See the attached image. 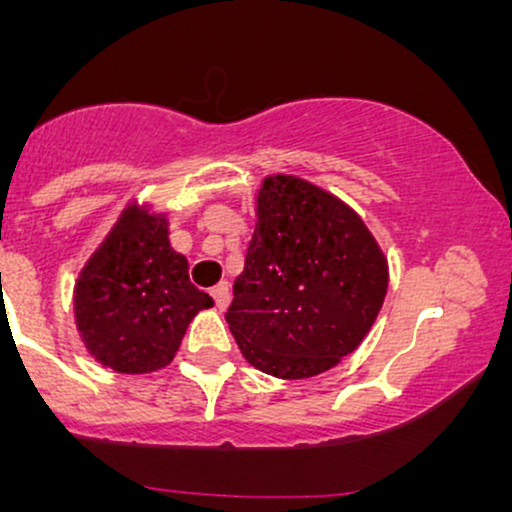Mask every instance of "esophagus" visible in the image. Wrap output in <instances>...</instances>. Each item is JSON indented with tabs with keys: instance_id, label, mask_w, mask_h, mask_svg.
Returning <instances> with one entry per match:
<instances>
[{
	"instance_id": "esophagus-1",
	"label": "esophagus",
	"mask_w": 512,
	"mask_h": 512,
	"mask_svg": "<svg viewBox=\"0 0 512 512\" xmlns=\"http://www.w3.org/2000/svg\"><path fill=\"white\" fill-rule=\"evenodd\" d=\"M211 298L216 301V308L226 310L228 303H231V286H228V281H221V284H216L214 289H211Z\"/></svg>"
}]
</instances>
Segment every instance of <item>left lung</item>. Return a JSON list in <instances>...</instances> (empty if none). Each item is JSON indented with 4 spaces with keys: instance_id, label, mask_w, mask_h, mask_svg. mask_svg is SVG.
<instances>
[{
    "instance_id": "8db88e82",
    "label": "left lung",
    "mask_w": 512,
    "mask_h": 512,
    "mask_svg": "<svg viewBox=\"0 0 512 512\" xmlns=\"http://www.w3.org/2000/svg\"><path fill=\"white\" fill-rule=\"evenodd\" d=\"M387 293V260L349 204L269 175L226 322L262 373L303 380L358 349Z\"/></svg>"
}]
</instances>
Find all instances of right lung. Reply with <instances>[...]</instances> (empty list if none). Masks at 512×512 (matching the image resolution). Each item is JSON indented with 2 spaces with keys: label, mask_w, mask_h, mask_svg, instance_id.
<instances>
[{
  "label": "right lung",
  "mask_w": 512,
  "mask_h": 512,
  "mask_svg": "<svg viewBox=\"0 0 512 512\" xmlns=\"http://www.w3.org/2000/svg\"><path fill=\"white\" fill-rule=\"evenodd\" d=\"M170 248L168 219L132 204L84 264L74 286L76 330L88 354L117 373L166 368L199 310L211 308Z\"/></svg>",
  "instance_id": "add662e5"
}]
</instances>
